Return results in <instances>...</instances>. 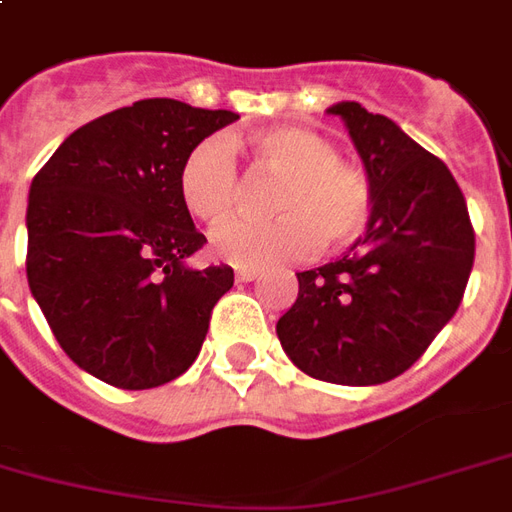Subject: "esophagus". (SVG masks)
<instances>
[{
  "instance_id": "obj_1",
  "label": "esophagus",
  "mask_w": 512,
  "mask_h": 512,
  "mask_svg": "<svg viewBox=\"0 0 512 512\" xmlns=\"http://www.w3.org/2000/svg\"><path fill=\"white\" fill-rule=\"evenodd\" d=\"M255 279H260L257 268H236V282H255Z\"/></svg>"
}]
</instances>
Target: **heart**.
<instances>
[{"label": "heart", "mask_w": 512, "mask_h": 512, "mask_svg": "<svg viewBox=\"0 0 512 512\" xmlns=\"http://www.w3.org/2000/svg\"><path fill=\"white\" fill-rule=\"evenodd\" d=\"M246 149L257 168L279 173L282 181L271 219L233 217L211 230V252L238 268H266L282 260L312 255L325 246H347L363 236L374 208L372 184L361 168L339 160L331 140L301 127L252 132ZM179 195L200 222L225 219L238 198V165L230 143L200 140L179 170Z\"/></svg>", "instance_id": "heart-1"}]
</instances>
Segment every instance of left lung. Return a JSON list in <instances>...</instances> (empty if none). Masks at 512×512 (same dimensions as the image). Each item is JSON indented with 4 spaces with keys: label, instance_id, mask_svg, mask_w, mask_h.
Returning a JSON list of instances; mask_svg holds the SVG:
<instances>
[{
    "label": "left lung",
    "instance_id": "obj_1",
    "mask_svg": "<svg viewBox=\"0 0 512 512\" xmlns=\"http://www.w3.org/2000/svg\"><path fill=\"white\" fill-rule=\"evenodd\" d=\"M372 184L369 227L336 263L298 274L276 336L314 380L380 385L426 352L456 314L475 260L467 200L442 160L396 121L336 102Z\"/></svg>",
    "mask_w": 512,
    "mask_h": 512
}]
</instances>
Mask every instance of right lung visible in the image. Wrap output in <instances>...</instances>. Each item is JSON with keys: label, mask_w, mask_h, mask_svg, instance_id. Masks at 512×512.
<instances>
[{"label": "right lung", "mask_w": 512, "mask_h": 512, "mask_svg": "<svg viewBox=\"0 0 512 512\" xmlns=\"http://www.w3.org/2000/svg\"><path fill=\"white\" fill-rule=\"evenodd\" d=\"M233 111L154 97L83 124L29 187L26 279L62 350L124 391L176 380L198 358L233 268H189L206 244L179 170Z\"/></svg>", "instance_id": "obj_1"}]
</instances>
